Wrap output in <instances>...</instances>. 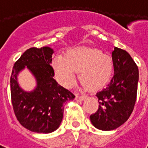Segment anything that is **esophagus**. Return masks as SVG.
<instances>
[{
  "label": "esophagus",
  "mask_w": 148,
  "mask_h": 148,
  "mask_svg": "<svg viewBox=\"0 0 148 148\" xmlns=\"http://www.w3.org/2000/svg\"><path fill=\"white\" fill-rule=\"evenodd\" d=\"M86 98V96H85V95H83V96H79V95H76V97H75V100L76 101H84V100Z\"/></svg>",
  "instance_id": "obj_1"
}]
</instances>
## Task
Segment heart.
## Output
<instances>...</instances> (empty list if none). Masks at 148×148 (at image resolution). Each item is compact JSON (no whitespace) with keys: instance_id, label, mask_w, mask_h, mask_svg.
Returning a JSON list of instances; mask_svg holds the SVG:
<instances>
[{"instance_id":"1","label":"heart","mask_w":148,"mask_h":148,"mask_svg":"<svg viewBox=\"0 0 148 148\" xmlns=\"http://www.w3.org/2000/svg\"><path fill=\"white\" fill-rule=\"evenodd\" d=\"M55 77L65 88L74 86L79 72L82 86L96 91L105 87L113 74V60L95 48L70 49L64 57L56 56L51 63Z\"/></svg>"}]
</instances>
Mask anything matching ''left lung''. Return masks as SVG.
<instances>
[{"label": "left lung", "mask_w": 148, "mask_h": 148, "mask_svg": "<svg viewBox=\"0 0 148 148\" xmlns=\"http://www.w3.org/2000/svg\"><path fill=\"white\" fill-rule=\"evenodd\" d=\"M114 75L108 86L97 93V111L90 116L94 127L112 131L125 123L133 111L136 101L139 70L126 51L114 47L112 53Z\"/></svg>", "instance_id": "obj_1"}]
</instances>
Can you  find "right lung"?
Instances as JSON below:
<instances>
[{
  "label": "right lung",
  "mask_w": 148,
  "mask_h": 148,
  "mask_svg": "<svg viewBox=\"0 0 148 148\" xmlns=\"http://www.w3.org/2000/svg\"><path fill=\"white\" fill-rule=\"evenodd\" d=\"M54 50L49 47L27 49L15 62L10 78L12 104L21 124L33 132L51 133L58 129L63 117L64 104L75 97L54 79L51 66ZM26 67L37 81L27 92L19 86L18 74Z\"/></svg>",
  "instance_id": "right-lung-1"
}]
</instances>
